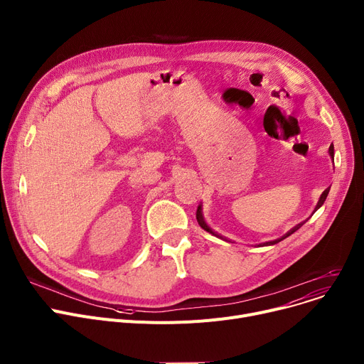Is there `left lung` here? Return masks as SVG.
<instances>
[{"instance_id":"obj_1","label":"left lung","mask_w":364,"mask_h":364,"mask_svg":"<svg viewBox=\"0 0 364 364\" xmlns=\"http://www.w3.org/2000/svg\"><path fill=\"white\" fill-rule=\"evenodd\" d=\"M329 155H331V156H332V159H333V146H332V144L329 146ZM328 193H329V188H326V190L322 193V196H321V199H319V202H318V205H316V209H314V210H318V209L323 205V202L326 200ZM196 220H198L199 225H200L205 231H208V232H210V234H213V235H218V234H215V231H212V230L206 225V223L203 221V216H202V208H200V206L198 208V212H196ZM301 225H303V224H299V225H297V227H294L293 230H289L284 237H281V238H278V240H274V241H268V243H263V246H271V245H277V243H279L281 240H284V238H287L288 235H291L293 232H296ZM218 237H220V235H218Z\"/></svg>"}]
</instances>
